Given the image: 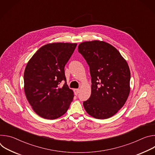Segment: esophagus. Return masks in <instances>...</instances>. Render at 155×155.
Wrapping results in <instances>:
<instances>
[{
    "label": "esophagus",
    "instance_id": "esophagus-1",
    "mask_svg": "<svg viewBox=\"0 0 155 155\" xmlns=\"http://www.w3.org/2000/svg\"><path fill=\"white\" fill-rule=\"evenodd\" d=\"M74 93H75V95H78V94L80 92V90L79 89H74Z\"/></svg>",
    "mask_w": 155,
    "mask_h": 155
}]
</instances>
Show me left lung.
I'll list each match as a JSON object with an SVG mask.
<instances>
[{"label": "left lung", "instance_id": "1", "mask_svg": "<svg viewBox=\"0 0 155 155\" xmlns=\"http://www.w3.org/2000/svg\"><path fill=\"white\" fill-rule=\"evenodd\" d=\"M90 67L91 94L83 102L86 112L97 119L115 115L130 93V73L126 61L112 45L99 40L84 41L78 47Z\"/></svg>", "mask_w": 155, "mask_h": 155}]
</instances>
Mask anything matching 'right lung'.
Instances as JSON below:
<instances>
[{
  "label": "right lung",
  "instance_id": "add662e5",
  "mask_svg": "<svg viewBox=\"0 0 155 155\" xmlns=\"http://www.w3.org/2000/svg\"><path fill=\"white\" fill-rule=\"evenodd\" d=\"M77 45L47 44L28 61L24 73L25 93L34 111L40 117L54 120L69 108L74 95L66 83L64 67ZM62 81L65 83L61 86Z\"/></svg>",
  "mask_w": 155,
  "mask_h": 155
}]
</instances>
